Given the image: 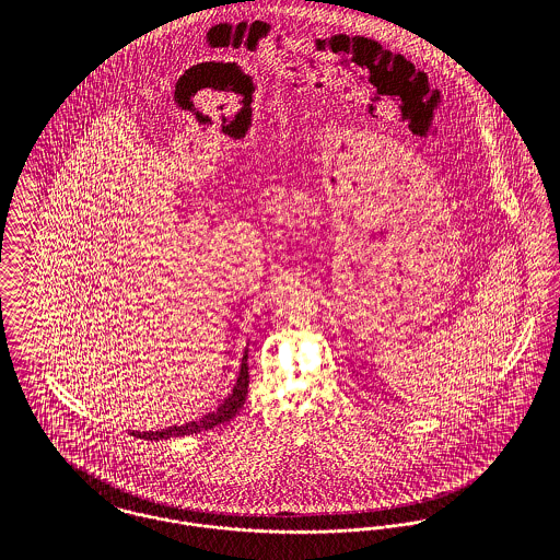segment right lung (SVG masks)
<instances>
[{"label": "right lung", "instance_id": "right-lung-1", "mask_svg": "<svg viewBox=\"0 0 560 560\" xmlns=\"http://www.w3.org/2000/svg\"><path fill=\"white\" fill-rule=\"evenodd\" d=\"M247 384H249V375H247V349H245L243 358H241L240 375H237V382L233 386V393L218 405V409L205 413L200 420H191V422H185V424H172V427H165L160 431H133L131 435H136L140 440H170V438L194 435V433L220 427V424L229 422L231 418H235V413L243 407L245 397H247Z\"/></svg>", "mask_w": 560, "mask_h": 560}]
</instances>
